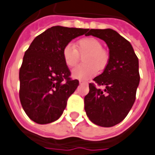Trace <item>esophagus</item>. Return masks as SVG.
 <instances>
[{
  "mask_svg": "<svg viewBox=\"0 0 155 155\" xmlns=\"http://www.w3.org/2000/svg\"><path fill=\"white\" fill-rule=\"evenodd\" d=\"M79 83H80V84H85V85H87L88 82H87V81H79Z\"/></svg>",
  "mask_w": 155,
  "mask_h": 155,
  "instance_id": "1",
  "label": "esophagus"
}]
</instances>
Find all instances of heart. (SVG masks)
<instances>
[{"label": "heart", "instance_id": "obj_1", "mask_svg": "<svg viewBox=\"0 0 155 155\" xmlns=\"http://www.w3.org/2000/svg\"><path fill=\"white\" fill-rule=\"evenodd\" d=\"M86 53L83 58L85 64L78 65L72 70V76L79 80H86L97 74V69L103 70L108 64L109 54L102 48L97 38H84L76 43V49L71 44L66 45L62 50L64 61L69 67L78 62L79 54Z\"/></svg>", "mask_w": 155, "mask_h": 155}]
</instances>
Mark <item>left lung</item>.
<instances>
[{
    "mask_svg": "<svg viewBox=\"0 0 155 155\" xmlns=\"http://www.w3.org/2000/svg\"><path fill=\"white\" fill-rule=\"evenodd\" d=\"M90 35L106 43L110 56L103 73L94 78L104 88L90 83V92L84 98L85 110L93 123L111 127L127 117L134 103L140 81L138 58L130 43L111 28H92Z\"/></svg>",
    "mask_w": 155,
    "mask_h": 155,
    "instance_id": "obj_1",
    "label": "left lung"
}]
</instances>
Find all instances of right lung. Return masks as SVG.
I'll use <instances>...</instances> for the list:
<instances>
[{
    "label": "right lung",
    "mask_w": 155,
    "mask_h": 155,
    "mask_svg": "<svg viewBox=\"0 0 155 155\" xmlns=\"http://www.w3.org/2000/svg\"><path fill=\"white\" fill-rule=\"evenodd\" d=\"M89 28L53 26L36 37L25 53L19 71V97L28 117L38 124L58 120L78 86L72 80L62 50Z\"/></svg>",
    "instance_id": "1"
}]
</instances>
